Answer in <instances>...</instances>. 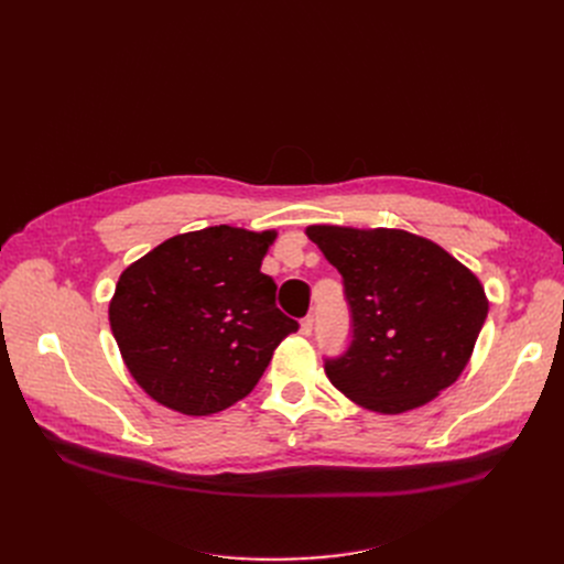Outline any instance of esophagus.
Wrapping results in <instances>:
<instances>
[{
    "instance_id": "1",
    "label": "esophagus",
    "mask_w": 564,
    "mask_h": 564,
    "mask_svg": "<svg viewBox=\"0 0 564 564\" xmlns=\"http://www.w3.org/2000/svg\"><path fill=\"white\" fill-rule=\"evenodd\" d=\"M313 327H315V317H313V315H306V317L302 319V334H304V336H311V334H313Z\"/></svg>"
}]
</instances>
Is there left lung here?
<instances>
[{
    "instance_id": "1",
    "label": "left lung",
    "mask_w": 564,
    "mask_h": 564,
    "mask_svg": "<svg viewBox=\"0 0 564 564\" xmlns=\"http://www.w3.org/2000/svg\"><path fill=\"white\" fill-rule=\"evenodd\" d=\"M343 276L351 340L324 361L329 381L377 413L416 409L457 381L489 302L468 267L398 228L308 226Z\"/></svg>"
}]
</instances>
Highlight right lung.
Segmentation results:
<instances>
[{"mask_svg": "<svg viewBox=\"0 0 564 564\" xmlns=\"http://www.w3.org/2000/svg\"><path fill=\"white\" fill-rule=\"evenodd\" d=\"M276 232L210 226L132 262L109 304L111 334L139 387L207 416L253 391L279 343L300 329L260 272Z\"/></svg>", "mask_w": 564, "mask_h": 564, "instance_id": "1", "label": "right lung"}]
</instances>
